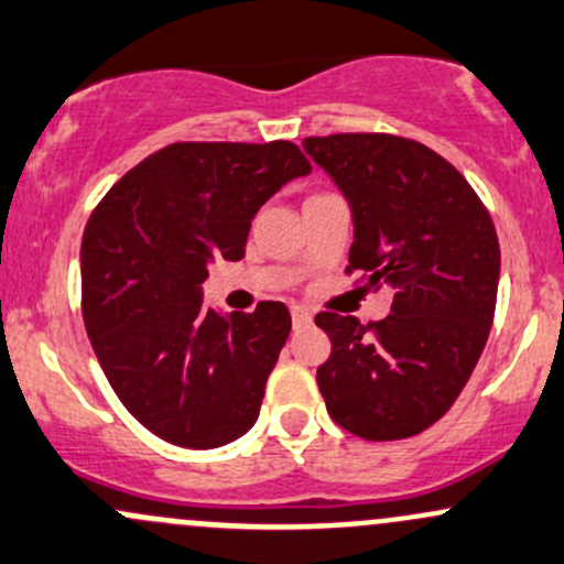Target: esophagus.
Returning <instances> with one entry per match:
<instances>
[{
  "label": "esophagus",
  "mask_w": 564,
  "mask_h": 564,
  "mask_svg": "<svg viewBox=\"0 0 564 564\" xmlns=\"http://www.w3.org/2000/svg\"><path fill=\"white\" fill-rule=\"evenodd\" d=\"M290 314H293L295 328H301V325H312V312H308V308L293 306V308H290Z\"/></svg>",
  "instance_id": "1"
}]
</instances>
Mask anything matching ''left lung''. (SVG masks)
I'll return each instance as SVG.
<instances>
[{"instance_id": "8db88e82", "label": "left lung", "mask_w": 564, "mask_h": 564, "mask_svg": "<svg viewBox=\"0 0 564 564\" xmlns=\"http://www.w3.org/2000/svg\"><path fill=\"white\" fill-rule=\"evenodd\" d=\"M352 212L349 269L390 284L381 323L319 312L317 384L336 425L366 441L422 433L452 409L495 317L500 245L474 187L438 153L392 134L304 139Z\"/></svg>"}]
</instances>
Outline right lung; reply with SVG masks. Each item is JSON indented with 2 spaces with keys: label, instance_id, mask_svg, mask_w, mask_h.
<instances>
[{
  "label": "right lung",
  "instance_id": "right-lung-1",
  "mask_svg": "<svg viewBox=\"0 0 564 564\" xmlns=\"http://www.w3.org/2000/svg\"><path fill=\"white\" fill-rule=\"evenodd\" d=\"M312 172L293 142H180L131 169L90 215L83 319L115 395L185 449L241 438L288 341L290 312L204 306L215 260L245 258L258 209Z\"/></svg>",
  "mask_w": 564,
  "mask_h": 564
}]
</instances>
